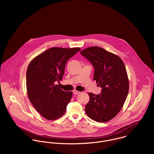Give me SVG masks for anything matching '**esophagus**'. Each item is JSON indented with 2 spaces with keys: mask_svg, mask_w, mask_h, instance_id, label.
<instances>
[{
  "mask_svg": "<svg viewBox=\"0 0 154 154\" xmlns=\"http://www.w3.org/2000/svg\"><path fill=\"white\" fill-rule=\"evenodd\" d=\"M73 93L75 94V95H78V94H80V92L79 91H78L76 90H73Z\"/></svg>",
  "mask_w": 154,
  "mask_h": 154,
  "instance_id": "obj_1",
  "label": "esophagus"
}]
</instances>
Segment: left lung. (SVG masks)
<instances>
[{
	"label": "left lung",
	"instance_id": "1",
	"mask_svg": "<svg viewBox=\"0 0 154 154\" xmlns=\"http://www.w3.org/2000/svg\"><path fill=\"white\" fill-rule=\"evenodd\" d=\"M94 69V80L102 88L100 94L88 93L85 106L89 117L97 122H107L122 109L129 92V80L125 64L117 55L98 47L81 52Z\"/></svg>",
	"mask_w": 154,
	"mask_h": 154
}]
</instances>
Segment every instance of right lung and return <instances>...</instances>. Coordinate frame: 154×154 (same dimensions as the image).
<instances>
[{
	"instance_id": "1",
	"label": "right lung",
	"mask_w": 154,
	"mask_h": 154,
	"mask_svg": "<svg viewBox=\"0 0 154 154\" xmlns=\"http://www.w3.org/2000/svg\"><path fill=\"white\" fill-rule=\"evenodd\" d=\"M81 49L78 47H53L35 57L29 64L26 75L28 98L45 119H57L66 112L72 92H66L55 85L62 80L67 61Z\"/></svg>"
}]
</instances>
